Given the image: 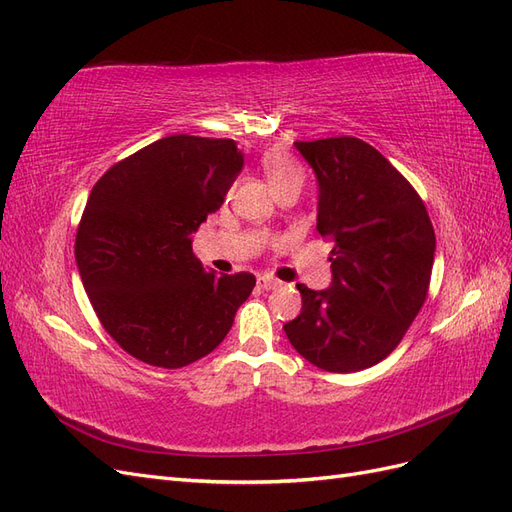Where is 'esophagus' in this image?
I'll return each mask as SVG.
<instances>
[{
  "label": "esophagus",
  "instance_id": "1",
  "mask_svg": "<svg viewBox=\"0 0 512 512\" xmlns=\"http://www.w3.org/2000/svg\"><path fill=\"white\" fill-rule=\"evenodd\" d=\"M280 286H282V282L275 280V277H269V275L260 277V280H258V288L260 290H275V288H280Z\"/></svg>",
  "mask_w": 512,
  "mask_h": 512
}]
</instances>
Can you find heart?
I'll return each instance as SVG.
<instances>
[{"mask_svg":"<svg viewBox=\"0 0 512 512\" xmlns=\"http://www.w3.org/2000/svg\"><path fill=\"white\" fill-rule=\"evenodd\" d=\"M262 170H265L271 188H275L277 183L294 179V177L303 179L299 164H294L282 151H267L265 156H262Z\"/></svg>","mask_w":512,"mask_h":512,"instance_id":"b5f03b06","label":"heart"}]
</instances>
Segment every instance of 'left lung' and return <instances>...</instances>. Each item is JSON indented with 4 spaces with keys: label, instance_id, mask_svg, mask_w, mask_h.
I'll return each instance as SVG.
<instances>
[{
    "label": "left lung",
    "instance_id": "obj_1",
    "mask_svg": "<svg viewBox=\"0 0 512 512\" xmlns=\"http://www.w3.org/2000/svg\"><path fill=\"white\" fill-rule=\"evenodd\" d=\"M320 185L318 232L335 241L327 290L297 284L284 324L312 365L348 374L386 359L429 294L436 232L423 198L380 151L354 136L294 143Z\"/></svg>",
    "mask_w": 512,
    "mask_h": 512
}]
</instances>
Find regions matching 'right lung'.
Segmentation results:
<instances>
[{"instance_id":"1","label":"right lung","mask_w":512,"mask_h":512,"mask_svg":"<svg viewBox=\"0 0 512 512\" xmlns=\"http://www.w3.org/2000/svg\"><path fill=\"white\" fill-rule=\"evenodd\" d=\"M241 166L230 138L173 134L113 164L91 190L76 265L102 327L134 359L164 369L203 359L252 294V273L205 271L190 239Z\"/></svg>"}]
</instances>
